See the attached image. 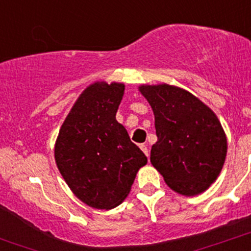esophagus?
Returning <instances> with one entry per match:
<instances>
[{"label": "esophagus", "instance_id": "esophagus-1", "mask_svg": "<svg viewBox=\"0 0 251 251\" xmlns=\"http://www.w3.org/2000/svg\"><path fill=\"white\" fill-rule=\"evenodd\" d=\"M140 149H141V150H143V152L145 153V155L148 156V157H149V149H148V146H146L145 144H141V145H140Z\"/></svg>", "mask_w": 251, "mask_h": 251}]
</instances>
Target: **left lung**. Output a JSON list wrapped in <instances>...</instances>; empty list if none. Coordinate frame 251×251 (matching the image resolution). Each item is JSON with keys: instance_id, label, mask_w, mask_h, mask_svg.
Here are the masks:
<instances>
[{"instance_id": "8db88e82", "label": "left lung", "mask_w": 251, "mask_h": 251, "mask_svg": "<svg viewBox=\"0 0 251 251\" xmlns=\"http://www.w3.org/2000/svg\"><path fill=\"white\" fill-rule=\"evenodd\" d=\"M155 115L157 141L150 161L168 187L183 195L205 192L215 182L227 153V139L215 113L177 86L143 85Z\"/></svg>"}]
</instances>
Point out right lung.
Here are the masks:
<instances>
[{
  "mask_svg": "<svg viewBox=\"0 0 251 251\" xmlns=\"http://www.w3.org/2000/svg\"><path fill=\"white\" fill-rule=\"evenodd\" d=\"M125 85L86 88L61 126L54 158L78 199L95 209L118 206L148 157L116 120Z\"/></svg>",
  "mask_w": 251,
  "mask_h": 251,
  "instance_id": "right-lung-1",
  "label": "right lung"
}]
</instances>
